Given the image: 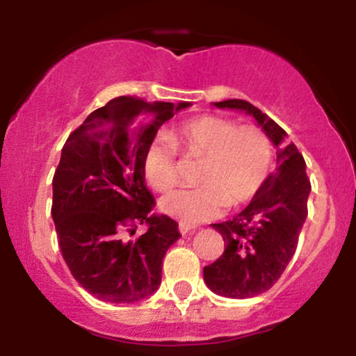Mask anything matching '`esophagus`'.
I'll return each mask as SVG.
<instances>
[{"mask_svg": "<svg viewBox=\"0 0 356 356\" xmlns=\"http://www.w3.org/2000/svg\"><path fill=\"white\" fill-rule=\"evenodd\" d=\"M179 231H181V234L182 236H186V234H189V232H194L192 231V227H189V226H186V224H179Z\"/></svg>", "mask_w": 356, "mask_h": 356, "instance_id": "obj_1", "label": "esophagus"}]
</instances>
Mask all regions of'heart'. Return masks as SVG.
<instances>
[{"label":"heart","mask_w":356,"mask_h":356,"mask_svg":"<svg viewBox=\"0 0 356 356\" xmlns=\"http://www.w3.org/2000/svg\"><path fill=\"white\" fill-rule=\"evenodd\" d=\"M177 150L202 159L197 189H177L161 199V209L186 226H197L229 207L254 199L271 170L273 150L266 134L254 125L238 127L219 115H201L175 125L169 137L150 140L142 154V174L155 191L177 181Z\"/></svg>","instance_id":"b5f03b06"}]
</instances>
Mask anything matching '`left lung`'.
Returning a JSON list of instances; mask_svg holds the SVG:
<instances>
[{
	"label": "left lung",
	"instance_id": "left-lung-1",
	"mask_svg": "<svg viewBox=\"0 0 356 356\" xmlns=\"http://www.w3.org/2000/svg\"><path fill=\"white\" fill-rule=\"evenodd\" d=\"M216 107L243 110L256 118L276 150V170L246 209L220 224H212L224 239V252L204 268V281L227 298H252L268 291L291 261L308 216L312 191L303 155L286 144V132L273 118L246 100L216 102Z\"/></svg>",
	"mask_w": 356,
	"mask_h": 356
}]
</instances>
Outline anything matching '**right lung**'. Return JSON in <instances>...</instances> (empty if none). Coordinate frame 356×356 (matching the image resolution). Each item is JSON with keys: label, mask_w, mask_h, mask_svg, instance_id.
Returning a JSON list of instances; mask_svg holds the SVG:
<instances>
[{"label": "right lung", "mask_w": 356, "mask_h": 356, "mask_svg": "<svg viewBox=\"0 0 356 356\" xmlns=\"http://www.w3.org/2000/svg\"><path fill=\"white\" fill-rule=\"evenodd\" d=\"M189 105L117 97L93 110L61 149L51 204L60 251L81 288L102 301L136 303L161 286L162 259L181 232L169 216L152 212L142 154ZM138 223L147 231L129 240Z\"/></svg>", "instance_id": "obj_1"}]
</instances>
